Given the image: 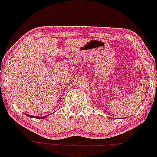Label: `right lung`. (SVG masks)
I'll list each match as a JSON object with an SVG mask.
<instances>
[{
	"label": "right lung",
	"mask_w": 157,
	"mask_h": 157,
	"mask_svg": "<svg viewBox=\"0 0 157 157\" xmlns=\"http://www.w3.org/2000/svg\"><path fill=\"white\" fill-rule=\"evenodd\" d=\"M28 116H31V117L32 118H37V119H44V118H45V116H43V117H37V116H29V115H27Z\"/></svg>",
	"instance_id": "obj_1"
}]
</instances>
